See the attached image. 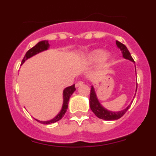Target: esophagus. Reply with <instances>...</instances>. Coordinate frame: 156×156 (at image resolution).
I'll return each mask as SVG.
<instances>
[{"label":"esophagus","mask_w":156,"mask_h":156,"mask_svg":"<svg viewBox=\"0 0 156 156\" xmlns=\"http://www.w3.org/2000/svg\"><path fill=\"white\" fill-rule=\"evenodd\" d=\"M83 84H84V82H83V81H78V82H77L76 84H75V87H79L80 86L83 85Z\"/></svg>","instance_id":"esophagus-1"}]
</instances>
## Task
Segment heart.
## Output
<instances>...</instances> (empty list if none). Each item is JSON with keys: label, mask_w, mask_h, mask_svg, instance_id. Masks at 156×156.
I'll list each match as a JSON object with an SVG mask.
<instances>
[{"label": "heart", "mask_w": 156, "mask_h": 156, "mask_svg": "<svg viewBox=\"0 0 156 156\" xmlns=\"http://www.w3.org/2000/svg\"><path fill=\"white\" fill-rule=\"evenodd\" d=\"M111 59V54L108 52H104L102 49H95L86 55L84 62L87 64H92L99 61L101 66H105L108 64Z\"/></svg>", "instance_id": "obj_1"}]
</instances>
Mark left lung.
<instances>
[{
    "instance_id": "1",
    "label": "left lung",
    "mask_w": 156,
    "mask_h": 156,
    "mask_svg": "<svg viewBox=\"0 0 156 156\" xmlns=\"http://www.w3.org/2000/svg\"><path fill=\"white\" fill-rule=\"evenodd\" d=\"M116 45H117L118 48L120 49V50L122 51V56H123L125 59H128V60L134 62L131 55H130V52H129V50H127V47L125 46V44H123L121 43V42L116 41ZM135 69H136V68H135ZM136 89H137V84H136ZM133 98H134V97H133ZM89 103H90V109L92 110L93 112H94V114L96 115V116H97L99 119H103V120H106V121H115L120 119L121 117H122V116L125 114V112L127 111V109L130 108L132 102L127 106L126 108H124L123 110H121V111H118V112L110 111V110L107 109V108H106L102 106L101 103H100V101H99L98 98H97L95 89H94V86L92 85L91 86Z\"/></svg>"
}]
</instances>
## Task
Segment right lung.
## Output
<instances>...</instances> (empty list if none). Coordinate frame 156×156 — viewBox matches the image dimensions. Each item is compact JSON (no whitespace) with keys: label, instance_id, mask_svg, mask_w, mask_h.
<instances>
[{"label":"right lung","instance_id":"1","mask_svg":"<svg viewBox=\"0 0 156 156\" xmlns=\"http://www.w3.org/2000/svg\"><path fill=\"white\" fill-rule=\"evenodd\" d=\"M50 45L49 44L48 41L44 40V41H39L35 46L33 47L32 48H31L30 50H28L26 52V55H25L24 58H23V61H22V64L23 65L25 62H26L27 59H29V58L32 57L34 56V55L37 54L39 53H41V52L45 51V50H48L49 48H50ZM75 84L72 86H69V87H66L65 89L63 90V94H62V97H63V103H62V108L59 111V112L55 116L53 119H50V120L48 121H40L37 120V119H35L36 121H37L40 123L43 124V125H50V124H53L55 123V122H58V121L60 120L62 117L64 116V115L66 114L67 111V108H68V105H69V99H70L71 96L72 95L74 92L75 91Z\"/></svg>","mask_w":156,"mask_h":156}]
</instances>
